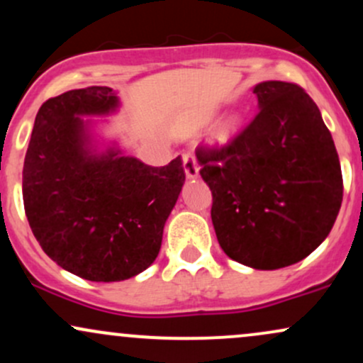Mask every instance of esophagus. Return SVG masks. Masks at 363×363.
Returning <instances> with one entry per match:
<instances>
[{"mask_svg": "<svg viewBox=\"0 0 363 363\" xmlns=\"http://www.w3.org/2000/svg\"><path fill=\"white\" fill-rule=\"evenodd\" d=\"M182 167H184L186 176L189 177V179L198 177V174H199L198 162H196V158H194V155L191 152L182 153Z\"/></svg>", "mask_w": 363, "mask_h": 363, "instance_id": "obj_1", "label": "esophagus"}]
</instances>
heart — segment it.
<instances>
[{
	"label": "heart",
	"instance_id": "1",
	"mask_svg": "<svg viewBox=\"0 0 363 363\" xmlns=\"http://www.w3.org/2000/svg\"><path fill=\"white\" fill-rule=\"evenodd\" d=\"M237 126H239V119H237V118H230V119H228L227 123L223 124V128H222V138L227 140L228 136L232 135V133H235Z\"/></svg>",
	"mask_w": 363,
	"mask_h": 363
}]
</instances>
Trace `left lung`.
I'll return each mask as SVG.
<instances>
[{
    "instance_id": "obj_1",
    "label": "left lung",
    "mask_w": 363,
    "mask_h": 363,
    "mask_svg": "<svg viewBox=\"0 0 363 363\" xmlns=\"http://www.w3.org/2000/svg\"><path fill=\"white\" fill-rule=\"evenodd\" d=\"M259 112L222 148H198L213 194L211 222L230 259L254 269L302 261L326 239L343 201L338 152L306 90L252 89Z\"/></svg>"
}]
</instances>
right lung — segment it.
Listing matches in <instances>:
<instances>
[{"label": "right lung", "mask_w": 363, "mask_h": 363, "mask_svg": "<svg viewBox=\"0 0 363 363\" xmlns=\"http://www.w3.org/2000/svg\"><path fill=\"white\" fill-rule=\"evenodd\" d=\"M119 109L109 86L69 90L43 104L23 162V206L43 251L90 281L136 277L157 259L184 186L181 157L152 167L116 143L99 147L94 121Z\"/></svg>", "instance_id": "add662e5"}]
</instances>
